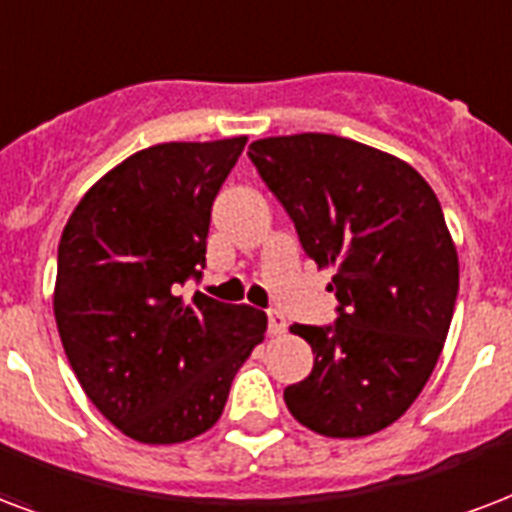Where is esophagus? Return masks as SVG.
Masks as SVG:
<instances>
[{
	"label": "esophagus",
	"instance_id": "34e87169",
	"mask_svg": "<svg viewBox=\"0 0 512 512\" xmlns=\"http://www.w3.org/2000/svg\"><path fill=\"white\" fill-rule=\"evenodd\" d=\"M268 333L271 335H284L287 333V319L279 311H268Z\"/></svg>",
	"mask_w": 512,
	"mask_h": 512
}]
</instances>
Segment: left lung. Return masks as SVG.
Here are the masks:
<instances>
[{
    "label": "left lung",
    "instance_id": "left-lung-1",
    "mask_svg": "<svg viewBox=\"0 0 512 512\" xmlns=\"http://www.w3.org/2000/svg\"><path fill=\"white\" fill-rule=\"evenodd\" d=\"M249 158L295 222L306 255L333 268L335 325H292L314 370L284 389L295 419L325 438L395 424L438 365L454 317L459 257L419 171L333 134L268 136Z\"/></svg>",
    "mask_w": 512,
    "mask_h": 512
}]
</instances>
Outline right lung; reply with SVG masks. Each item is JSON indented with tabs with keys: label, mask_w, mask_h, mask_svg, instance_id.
<instances>
[{
	"label": "right lung",
	"mask_w": 512,
	"mask_h": 512,
	"mask_svg": "<svg viewBox=\"0 0 512 512\" xmlns=\"http://www.w3.org/2000/svg\"><path fill=\"white\" fill-rule=\"evenodd\" d=\"M247 136L152 144L74 206L58 244L53 314L85 395L123 435L185 443L222 416L268 317L179 287L201 276L212 204Z\"/></svg>",
	"instance_id": "obj_1"
}]
</instances>
